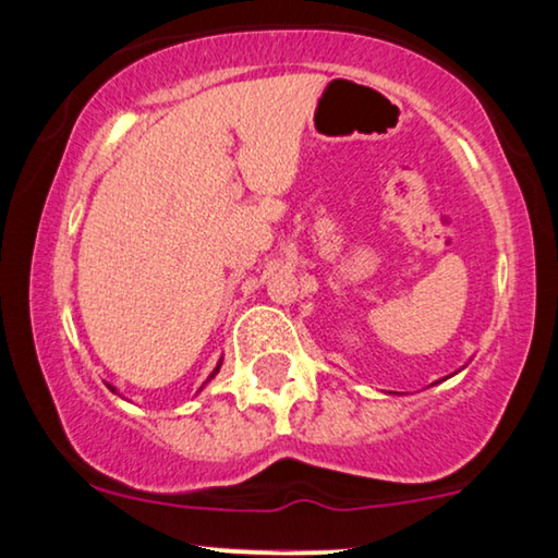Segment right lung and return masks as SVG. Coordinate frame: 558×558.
I'll return each mask as SVG.
<instances>
[{
  "instance_id": "right-lung-1",
  "label": "right lung",
  "mask_w": 558,
  "mask_h": 558,
  "mask_svg": "<svg viewBox=\"0 0 558 558\" xmlns=\"http://www.w3.org/2000/svg\"><path fill=\"white\" fill-rule=\"evenodd\" d=\"M219 366H222V361H219V364H217V368H215V372H211V376H215V374H217V372H219ZM211 376H209V379H211ZM111 391H116V389H113V387H111Z\"/></svg>"
}]
</instances>
